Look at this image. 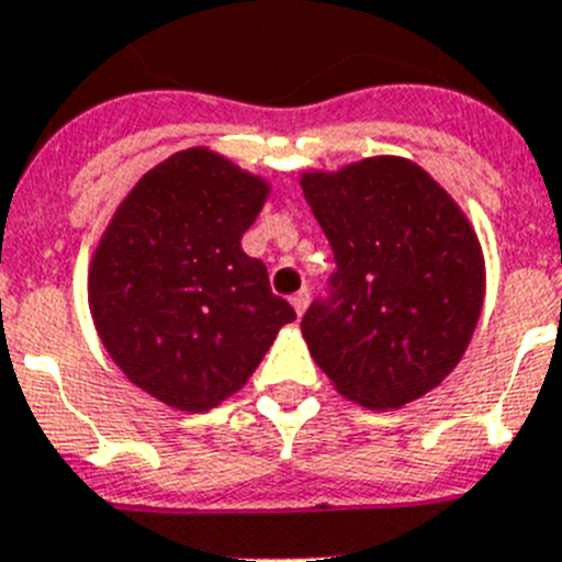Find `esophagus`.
<instances>
[{"label":"esophagus","instance_id":"esophagus-1","mask_svg":"<svg viewBox=\"0 0 562 562\" xmlns=\"http://www.w3.org/2000/svg\"><path fill=\"white\" fill-rule=\"evenodd\" d=\"M290 301H292V306H295L297 317H301V315H304V312H306V306H310V292H306V290L295 292V295H292Z\"/></svg>","mask_w":562,"mask_h":562}]
</instances>
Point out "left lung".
Here are the masks:
<instances>
[{"label": "left lung", "mask_w": 562, "mask_h": 562, "mask_svg": "<svg viewBox=\"0 0 562 562\" xmlns=\"http://www.w3.org/2000/svg\"><path fill=\"white\" fill-rule=\"evenodd\" d=\"M301 191L335 252L331 297L301 321L337 394L389 411L459 366L486 290L479 233L422 166L394 154L301 171Z\"/></svg>", "instance_id": "8db88e82"}]
</instances>
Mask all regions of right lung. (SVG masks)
<instances>
[{"mask_svg": "<svg viewBox=\"0 0 562 562\" xmlns=\"http://www.w3.org/2000/svg\"><path fill=\"white\" fill-rule=\"evenodd\" d=\"M270 191L265 177L193 146L143 173L98 238L92 324L126 380L168 408H216L295 321L267 267L241 250Z\"/></svg>", "mask_w": 562, "mask_h": 562, "instance_id": "add662e5", "label": "right lung"}]
</instances>
